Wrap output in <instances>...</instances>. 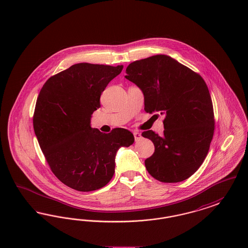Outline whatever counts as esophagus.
Listing matches in <instances>:
<instances>
[{
	"label": "esophagus",
	"mask_w": 248,
	"mask_h": 248,
	"mask_svg": "<svg viewBox=\"0 0 248 248\" xmlns=\"http://www.w3.org/2000/svg\"><path fill=\"white\" fill-rule=\"evenodd\" d=\"M133 134H134V137H135V140H136V141H140V140H141L142 136L141 134H140V132L135 131Z\"/></svg>",
	"instance_id": "obj_1"
}]
</instances>
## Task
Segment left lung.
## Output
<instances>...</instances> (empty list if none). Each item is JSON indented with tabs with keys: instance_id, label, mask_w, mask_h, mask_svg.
Wrapping results in <instances>:
<instances>
[{
	"instance_id": "8db88e82",
	"label": "left lung",
	"mask_w": 248,
	"mask_h": 248,
	"mask_svg": "<svg viewBox=\"0 0 248 248\" xmlns=\"http://www.w3.org/2000/svg\"><path fill=\"white\" fill-rule=\"evenodd\" d=\"M125 78L144 94L145 111L165 114L164 134L144 131L154 153L145 160L152 177L165 183L193 175L208 154L215 119L208 87L200 75L168 56L132 62Z\"/></svg>"
}]
</instances>
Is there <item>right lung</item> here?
Masks as SVG:
<instances>
[{"label": "right lung", "mask_w": 248, "mask_h": 248, "mask_svg": "<svg viewBox=\"0 0 248 248\" xmlns=\"http://www.w3.org/2000/svg\"><path fill=\"white\" fill-rule=\"evenodd\" d=\"M123 68L75 64L50 77L38 95L37 140L54 175L71 189L92 191L106 186L115 171L117 151L134 143L127 129L105 134L90 125L100 95Z\"/></svg>", "instance_id": "add662e5"}]
</instances>
